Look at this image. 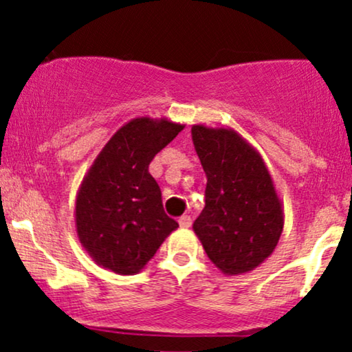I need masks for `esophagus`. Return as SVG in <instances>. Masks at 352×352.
Wrapping results in <instances>:
<instances>
[{
	"mask_svg": "<svg viewBox=\"0 0 352 352\" xmlns=\"http://www.w3.org/2000/svg\"><path fill=\"white\" fill-rule=\"evenodd\" d=\"M179 225L182 228H188L190 225H192V218H190L188 215H182L179 218Z\"/></svg>",
	"mask_w": 352,
	"mask_h": 352,
	"instance_id": "obj_1",
	"label": "esophagus"
}]
</instances>
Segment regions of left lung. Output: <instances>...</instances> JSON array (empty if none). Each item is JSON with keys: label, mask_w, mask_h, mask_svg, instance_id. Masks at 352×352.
<instances>
[{"label": "left lung", "mask_w": 352, "mask_h": 352, "mask_svg": "<svg viewBox=\"0 0 352 352\" xmlns=\"http://www.w3.org/2000/svg\"><path fill=\"white\" fill-rule=\"evenodd\" d=\"M207 175L205 208L193 221L207 256L225 274L260 266L280 241L285 212L265 160L230 127H192Z\"/></svg>", "instance_id": "left-lung-1"}]
</instances>
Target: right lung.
Instances as JSON below:
<instances>
[{"instance_id": "right-lung-1", "label": "right lung", "mask_w": 352, "mask_h": 352, "mask_svg": "<svg viewBox=\"0 0 352 352\" xmlns=\"http://www.w3.org/2000/svg\"><path fill=\"white\" fill-rule=\"evenodd\" d=\"M184 124L167 117H135L104 145L76 195V232L100 268L135 274L179 223L164 212L148 164Z\"/></svg>"}]
</instances>
